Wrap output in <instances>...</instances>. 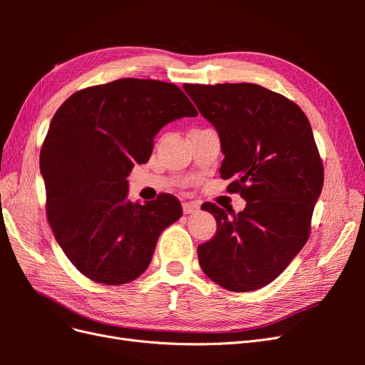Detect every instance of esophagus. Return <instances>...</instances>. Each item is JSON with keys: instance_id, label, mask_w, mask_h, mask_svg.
I'll return each instance as SVG.
<instances>
[{"instance_id": "esophagus-1", "label": "esophagus", "mask_w": 365, "mask_h": 365, "mask_svg": "<svg viewBox=\"0 0 365 365\" xmlns=\"http://www.w3.org/2000/svg\"><path fill=\"white\" fill-rule=\"evenodd\" d=\"M197 210H200V204H197V202H193V201L182 202V212H184V215H192V213L197 212Z\"/></svg>"}]
</instances>
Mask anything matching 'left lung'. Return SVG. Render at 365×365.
<instances>
[{
  "label": "left lung",
  "instance_id": "8db88e82",
  "mask_svg": "<svg viewBox=\"0 0 365 365\" xmlns=\"http://www.w3.org/2000/svg\"><path fill=\"white\" fill-rule=\"evenodd\" d=\"M225 155L220 176L247 207L230 217L212 202L213 239L197 247L208 279L233 292L256 291L286 269L309 239L324 169L302 108L256 83H185Z\"/></svg>",
  "mask_w": 365,
  "mask_h": 365
}]
</instances>
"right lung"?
<instances>
[{
    "label": "right lung",
    "instance_id": "1",
    "mask_svg": "<svg viewBox=\"0 0 365 365\" xmlns=\"http://www.w3.org/2000/svg\"><path fill=\"white\" fill-rule=\"evenodd\" d=\"M178 86L118 79L70 96L41 149L47 217L65 256L88 279L125 284L145 272L157 240L182 215L175 196L128 201V176L148 163L153 138L170 121L196 117Z\"/></svg>",
    "mask_w": 365,
    "mask_h": 365
}]
</instances>
